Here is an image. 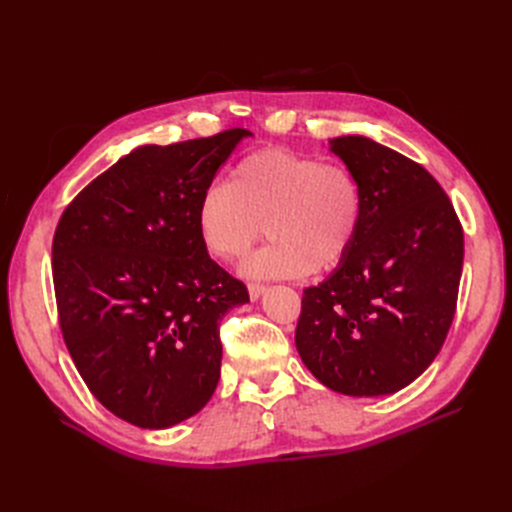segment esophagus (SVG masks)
<instances>
[{"mask_svg":"<svg viewBox=\"0 0 512 512\" xmlns=\"http://www.w3.org/2000/svg\"><path fill=\"white\" fill-rule=\"evenodd\" d=\"M265 290H267L265 284H247V292H250L252 301H258L262 294H265Z\"/></svg>","mask_w":512,"mask_h":512,"instance_id":"esophagus-1","label":"esophagus"}]
</instances>
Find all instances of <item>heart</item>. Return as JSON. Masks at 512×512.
Segmentation results:
<instances>
[{
	"label": "heart",
	"mask_w": 512,
	"mask_h": 512,
	"mask_svg": "<svg viewBox=\"0 0 512 512\" xmlns=\"http://www.w3.org/2000/svg\"><path fill=\"white\" fill-rule=\"evenodd\" d=\"M361 211L359 181L346 166L275 147L250 153L224 185L209 188L196 224L205 250L224 262L250 252L265 224L271 241L243 273L271 280L335 267L359 232Z\"/></svg>",
	"instance_id": "b5f03b06"
}]
</instances>
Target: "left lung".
I'll use <instances>...</instances> for the list:
<instances>
[{"mask_svg": "<svg viewBox=\"0 0 512 512\" xmlns=\"http://www.w3.org/2000/svg\"><path fill=\"white\" fill-rule=\"evenodd\" d=\"M331 151L361 188V226L337 269L303 290L294 344L331 391L391 395L436 359L457 307L463 228L427 170L365 136Z\"/></svg>", "mask_w": 512, "mask_h": 512, "instance_id": "1", "label": "left lung"}]
</instances>
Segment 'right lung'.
Masks as SVG:
<instances>
[{"instance_id":"right-lung-1","label":"right lung","mask_w":512,"mask_h":512,"mask_svg":"<svg viewBox=\"0 0 512 512\" xmlns=\"http://www.w3.org/2000/svg\"><path fill=\"white\" fill-rule=\"evenodd\" d=\"M250 134L138 147L91 181L55 228L61 335L91 395L136 427H173L218 386L220 322L250 294L209 258L196 213Z\"/></svg>"}]
</instances>
